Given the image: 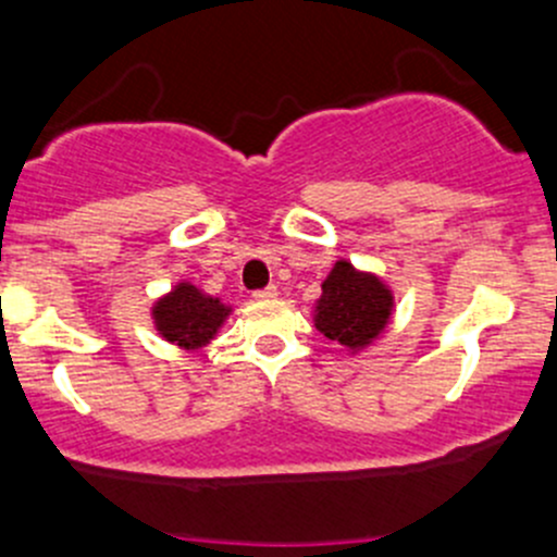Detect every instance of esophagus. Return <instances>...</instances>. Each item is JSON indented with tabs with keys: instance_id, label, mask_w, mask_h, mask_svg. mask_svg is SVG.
<instances>
[{
	"instance_id": "esophagus-1",
	"label": "esophagus",
	"mask_w": 557,
	"mask_h": 557,
	"mask_svg": "<svg viewBox=\"0 0 557 557\" xmlns=\"http://www.w3.org/2000/svg\"><path fill=\"white\" fill-rule=\"evenodd\" d=\"M274 296H277V285H267V288L256 290V294H252V299L267 301V299H274Z\"/></svg>"
}]
</instances>
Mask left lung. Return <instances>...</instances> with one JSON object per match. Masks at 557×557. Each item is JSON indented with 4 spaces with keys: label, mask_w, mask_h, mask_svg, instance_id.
I'll return each mask as SVG.
<instances>
[{
    "label": "left lung",
    "mask_w": 557,
    "mask_h": 557,
    "mask_svg": "<svg viewBox=\"0 0 557 557\" xmlns=\"http://www.w3.org/2000/svg\"><path fill=\"white\" fill-rule=\"evenodd\" d=\"M393 294L374 274L358 272L352 263L336 261L323 283L314 310V329L339 345L367 347L387 325Z\"/></svg>",
    "instance_id": "8db88e82"
}]
</instances>
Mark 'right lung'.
I'll list each match as a JSON object with an SVG mask.
<instances>
[{"instance_id":"add662e5","label":"right lung","mask_w":557,"mask_h":557,"mask_svg":"<svg viewBox=\"0 0 557 557\" xmlns=\"http://www.w3.org/2000/svg\"><path fill=\"white\" fill-rule=\"evenodd\" d=\"M226 314V305H221L212 296H205L188 283H180L170 296H164L153 307L156 329L161 331V336L172 345L185 347V350L207 345L221 329Z\"/></svg>"}]
</instances>
